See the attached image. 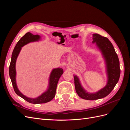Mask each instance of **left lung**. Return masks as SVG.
<instances>
[{
    "mask_svg": "<svg viewBox=\"0 0 130 130\" xmlns=\"http://www.w3.org/2000/svg\"><path fill=\"white\" fill-rule=\"evenodd\" d=\"M92 37V43H95L104 59L107 81L103 88L92 93L84 88L79 78L74 75L75 88L77 94L82 99L88 100L99 99L107 96L118 83L120 75L119 60L112 43L107 38L97 34H93Z\"/></svg>",
    "mask_w": 130,
    "mask_h": 130,
    "instance_id": "8db88e82",
    "label": "left lung"
}]
</instances>
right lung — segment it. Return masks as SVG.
Returning a JSON list of instances; mask_svg holds the SVG:
<instances>
[{
  "label": "right lung",
  "instance_id": "1",
  "mask_svg": "<svg viewBox=\"0 0 130 130\" xmlns=\"http://www.w3.org/2000/svg\"><path fill=\"white\" fill-rule=\"evenodd\" d=\"M41 37L38 35H34L30 32H27L17 42L12 54L11 63L9 67V75L13 87L14 92L26 101L34 104H44L48 103L53 99L55 96L57 85L60 77L63 73V69L61 68H54L52 70L49 78V84L47 89L41 95L35 98L27 97L23 94L17 87L16 83V70L15 63L17 58L22 49V47L30 42H38L41 40Z\"/></svg>",
  "mask_w": 130,
  "mask_h": 130
}]
</instances>
